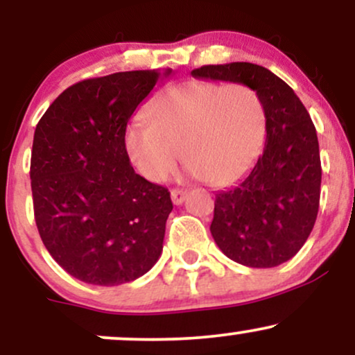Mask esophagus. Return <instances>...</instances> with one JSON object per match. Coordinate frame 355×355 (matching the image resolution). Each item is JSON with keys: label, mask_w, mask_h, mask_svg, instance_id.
Returning a JSON list of instances; mask_svg holds the SVG:
<instances>
[{"label": "esophagus", "mask_w": 355, "mask_h": 355, "mask_svg": "<svg viewBox=\"0 0 355 355\" xmlns=\"http://www.w3.org/2000/svg\"><path fill=\"white\" fill-rule=\"evenodd\" d=\"M170 197H172V202L175 205H182L183 200L187 198V191L185 190H180V189H173L170 191Z\"/></svg>", "instance_id": "34e87169"}]
</instances>
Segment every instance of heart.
Returning <instances> with one entry per match:
<instances>
[{"label": "heart", "instance_id": "b5f03b06", "mask_svg": "<svg viewBox=\"0 0 355 355\" xmlns=\"http://www.w3.org/2000/svg\"><path fill=\"white\" fill-rule=\"evenodd\" d=\"M148 121L126 130L133 165L148 182L162 183L178 157L210 187H225L254 168L267 138V110L243 83L185 81L150 105Z\"/></svg>", "mask_w": 355, "mask_h": 355}]
</instances>
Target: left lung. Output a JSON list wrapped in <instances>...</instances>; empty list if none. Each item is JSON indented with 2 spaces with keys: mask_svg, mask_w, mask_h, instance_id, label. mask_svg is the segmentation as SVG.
Listing matches in <instances>:
<instances>
[{
  "mask_svg": "<svg viewBox=\"0 0 355 355\" xmlns=\"http://www.w3.org/2000/svg\"><path fill=\"white\" fill-rule=\"evenodd\" d=\"M191 76L248 85L266 103L263 152L242 180L215 195L210 232L234 262L280 266L302 248L319 211L322 168L311 115L294 89L259 64H207Z\"/></svg>",
  "mask_w": 355,
  "mask_h": 355,
  "instance_id": "obj_1",
  "label": "left lung"
}]
</instances>
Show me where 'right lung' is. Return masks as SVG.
Returning a JSON list of instances; mask_svg holds the SVG:
<instances>
[{
  "label": "right lung",
  "instance_id": "1",
  "mask_svg": "<svg viewBox=\"0 0 355 355\" xmlns=\"http://www.w3.org/2000/svg\"><path fill=\"white\" fill-rule=\"evenodd\" d=\"M172 73H113L71 85L35 130L31 191L40 237L68 274L93 285L132 282L164 248L173 203L135 173L125 146L130 116Z\"/></svg>",
  "mask_w": 355,
  "mask_h": 355
}]
</instances>
